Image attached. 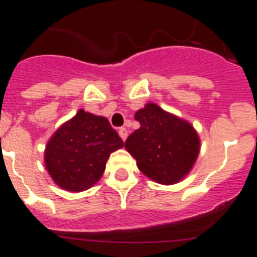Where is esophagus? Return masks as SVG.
<instances>
[{"instance_id":"34e87169","label":"esophagus","mask_w":257,"mask_h":257,"mask_svg":"<svg viewBox=\"0 0 257 257\" xmlns=\"http://www.w3.org/2000/svg\"><path fill=\"white\" fill-rule=\"evenodd\" d=\"M119 136L121 137L122 141H125L126 137H128V131L125 128H120L119 129Z\"/></svg>"}]
</instances>
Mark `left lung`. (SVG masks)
<instances>
[{"label":"left lung","instance_id":"left-lung-1","mask_svg":"<svg viewBox=\"0 0 257 257\" xmlns=\"http://www.w3.org/2000/svg\"><path fill=\"white\" fill-rule=\"evenodd\" d=\"M135 117L141 126L126 138L125 149L140 171L163 185L182 180L199 154V137L193 126L155 103H147Z\"/></svg>","mask_w":257,"mask_h":257}]
</instances>
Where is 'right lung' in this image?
<instances>
[{
  "mask_svg": "<svg viewBox=\"0 0 257 257\" xmlns=\"http://www.w3.org/2000/svg\"><path fill=\"white\" fill-rule=\"evenodd\" d=\"M122 146L106 117L80 110L48 142L46 169L62 189L86 190L103 175L110 154Z\"/></svg>",
  "mask_w": 257,
  "mask_h": 257,
  "instance_id": "add662e5",
  "label": "right lung"
}]
</instances>
